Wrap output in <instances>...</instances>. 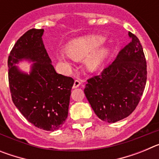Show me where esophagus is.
Instances as JSON below:
<instances>
[{
    "mask_svg": "<svg viewBox=\"0 0 159 159\" xmlns=\"http://www.w3.org/2000/svg\"><path fill=\"white\" fill-rule=\"evenodd\" d=\"M81 84V81L78 80H75L74 81V84H73V88H77Z\"/></svg>",
    "mask_w": 159,
    "mask_h": 159,
    "instance_id": "obj_1",
    "label": "esophagus"
}]
</instances>
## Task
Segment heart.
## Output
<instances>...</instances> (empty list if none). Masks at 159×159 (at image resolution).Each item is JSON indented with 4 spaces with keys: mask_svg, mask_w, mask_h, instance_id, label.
<instances>
[{
    "mask_svg": "<svg viewBox=\"0 0 159 159\" xmlns=\"http://www.w3.org/2000/svg\"><path fill=\"white\" fill-rule=\"evenodd\" d=\"M106 38L100 35H89L74 39L67 43V53L60 52L58 59L60 61L68 62L71 57L75 60H81L92 52L85 60V65L89 71H95L104 62L111 53L110 48L101 45Z\"/></svg>",
    "mask_w": 159,
    "mask_h": 159,
    "instance_id": "1",
    "label": "heart"
}]
</instances>
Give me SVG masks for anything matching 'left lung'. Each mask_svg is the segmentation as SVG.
Segmentation results:
<instances>
[{"label": "left lung", "mask_w": 159, "mask_h": 159, "mask_svg": "<svg viewBox=\"0 0 159 159\" xmlns=\"http://www.w3.org/2000/svg\"><path fill=\"white\" fill-rule=\"evenodd\" d=\"M131 41L119 52L100 75L88 80L84 93L101 120L116 123L129 116L139 102L147 83V61L139 40L131 32Z\"/></svg>", "instance_id": "left-lung-1"}]
</instances>
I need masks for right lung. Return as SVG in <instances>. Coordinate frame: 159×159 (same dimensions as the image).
<instances>
[{
  "mask_svg": "<svg viewBox=\"0 0 159 159\" xmlns=\"http://www.w3.org/2000/svg\"><path fill=\"white\" fill-rule=\"evenodd\" d=\"M43 31L30 29L15 43L8 60V83L12 102L24 117L54 131L67 117L74 80L57 73L42 40ZM23 60L34 63L29 73L16 66Z\"/></svg>",
  "mask_w": 159,
  "mask_h": 159,
  "instance_id": "obj_1",
  "label": "right lung"
}]
</instances>
